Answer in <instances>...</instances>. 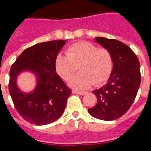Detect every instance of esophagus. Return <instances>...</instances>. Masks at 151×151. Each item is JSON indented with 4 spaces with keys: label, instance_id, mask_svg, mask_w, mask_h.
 <instances>
[{
    "label": "esophagus",
    "instance_id": "obj_1",
    "mask_svg": "<svg viewBox=\"0 0 151 151\" xmlns=\"http://www.w3.org/2000/svg\"><path fill=\"white\" fill-rule=\"evenodd\" d=\"M73 94H79V95H85L87 92H83V91H78V90H73Z\"/></svg>",
    "mask_w": 151,
    "mask_h": 151
}]
</instances>
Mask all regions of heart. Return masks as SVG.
Instances as JSON below:
<instances>
[{"label": "heart", "instance_id": "obj_1", "mask_svg": "<svg viewBox=\"0 0 151 151\" xmlns=\"http://www.w3.org/2000/svg\"><path fill=\"white\" fill-rule=\"evenodd\" d=\"M113 56L106 48H98L94 44L82 41L71 45L66 48V55L59 54L55 60L58 74L68 80L78 68L79 73L69 81V85L76 88L85 89L94 83L99 85L108 80L112 72Z\"/></svg>", "mask_w": 151, "mask_h": 151}]
</instances>
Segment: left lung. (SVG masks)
I'll return each mask as SVG.
<instances>
[{"label":"left lung","mask_w":151,"mask_h":151,"mask_svg":"<svg viewBox=\"0 0 151 151\" xmlns=\"http://www.w3.org/2000/svg\"><path fill=\"white\" fill-rule=\"evenodd\" d=\"M96 41L111 52L114 67L106 85L93 91L97 103L89 108L92 117L103 121L119 118L129 110L140 85V64L135 52L115 39L96 37Z\"/></svg>","instance_id":"obj_1"}]
</instances>
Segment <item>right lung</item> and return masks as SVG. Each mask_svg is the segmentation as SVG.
<instances>
[{
	"instance_id": "1",
	"label": "right lung",
	"mask_w": 151,
	"mask_h": 151,
	"mask_svg": "<svg viewBox=\"0 0 151 151\" xmlns=\"http://www.w3.org/2000/svg\"><path fill=\"white\" fill-rule=\"evenodd\" d=\"M66 41H51L27 48L18 56L10 69L8 89L15 109L27 122L36 125L54 122L61 117L71 94L56 73L55 60ZM24 70L32 71L38 78L31 93H23L16 85V78Z\"/></svg>"
}]
</instances>
